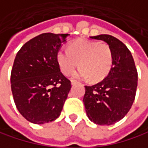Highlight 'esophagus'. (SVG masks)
<instances>
[{"instance_id": "34e87169", "label": "esophagus", "mask_w": 148, "mask_h": 148, "mask_svg": "<svg viewBox=\"0 0 148 148\" xmlns=\"http://www.w3.org/2000/svg\"><path fill=\"white\" fill-rule=\"evenodd\" d=\"M76 83H77V81H75V80H71V84L72 85H75Z\"/></svg>"}]
</instances>
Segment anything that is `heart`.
<instances>
[{"mask_svg":"<svg viewBox=\"0 0 148 148\" xmlns=\"http://www.w3.org/2000/svg\"><path fill=\"white\" fill-rule=\"evenodd\" d=\"M61 73L70 75L78 66L76 76L100 82L110 72L113 66V52L107 43L80 39L68 45L66 50H60L56 55Z\"/></svg>","mask_w":148,"mask_h":148,"instance_id":"obj_1","label":"heart"}]
</instances>
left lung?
I'll use <instances>...</instances> for the list:
<instances>
[{"label":"left lung","instance_id":"1","mask_svg":"<svg viewBox=\"0 0 148 148\" xmlns=\"http://www.w3.org/2000/svg\"><path fill=\"white\" fill-rule=\"evenodd\" d=\"M107 42L113 52V66L101 82L85 86L83 98L88 117L98 125H112L125 117L135 99L138 73L131 52L109 34L91 37Z\"/></svg>","mask_w":148,"mask_h":148}]
</instances>
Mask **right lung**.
Returning <instances> with one entry per match:
<instances>
[{
	"mask_svg": "<svg viewBox=\"0 0 148 148\" xmlns=\"http://www.w3.org/2000/svg\"><path fill=\"white\" fill-rule=\"evenodd\" d=\"M68 34H41L17 53L11 71V89L20 114L34 124L56 120L71 88L56 55Z\"/></svg>",
	"mask_w": 148,
	"mask_h": 148,
	"instance_id": "add662e5",
	"label": "right lung"
}]
</instances>
